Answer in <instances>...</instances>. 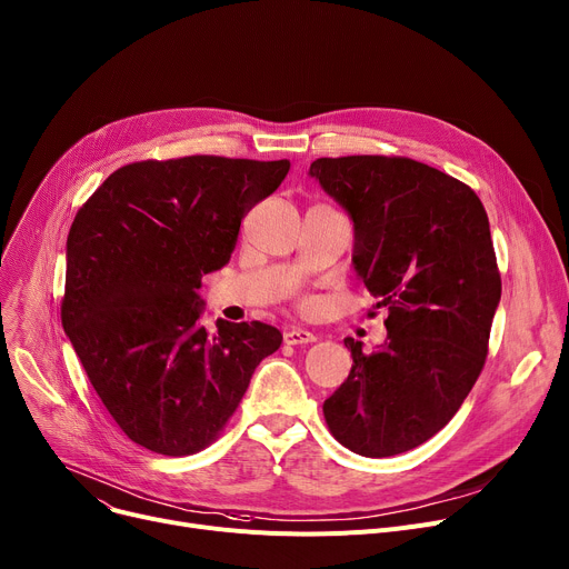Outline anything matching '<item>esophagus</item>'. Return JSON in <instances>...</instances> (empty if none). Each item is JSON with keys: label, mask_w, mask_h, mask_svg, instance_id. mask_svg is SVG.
<instances>
[{"label": "esophagus", "mask_w": 569, "mask_h": 569, "mask_svg": "<svg viewBox=\"0 0 569 569\" xmlns=\"http://www.w3.org/2000/svg\"><path fill=\"white\" fill-rule=\"evenodd\" d=\"M283 340L288 346H307V343H313L316 340V333L309 331V329H299V327H290L283 331Z\"/></svg>", "instance_id": "obj_1"}]
</instances>
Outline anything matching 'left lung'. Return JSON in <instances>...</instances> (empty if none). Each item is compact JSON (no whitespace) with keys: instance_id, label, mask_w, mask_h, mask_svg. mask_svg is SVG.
Segmentation results:
<instances>
[{"instance_id":"1","label":"left lung","mask_w":569,"mask_h":569,"mask_svg":"<svg viewBox=\"0 0 569 569\" xmlns=\"http://www.w3.org/2000/svg\"><path fill=\"white\" fill-rule=\"evenodd\" d=\"M355 221V268L389 311L322 411L338 443L389 458L435 437L482 372L501 299L487 212L473 189L400 156L320 158L309 171ZM375 316V313H370Z\"/></svg>"}]
</instances>
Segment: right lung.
Wrapping results in <instances>:
<instances>
[{"label":"right lung","instance_id":"obj_1","mask_svg":"<svg viewBox=\"0 0 569 569\" xmlns=\"http://www.w3.org/2000/svg\"><path fill=\"white\" fill-rule=\"evenodd\" d=\"M290 162L189 156L113 171L78 210L66 244L61 322L89 382L139 446L180 458L210 446L256 366L279 350L264 322L208 331L197 290L231 260L247 212Z\"/></svg>","mask_w":569,"mask_h":569}]
</instances>
